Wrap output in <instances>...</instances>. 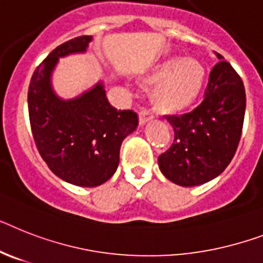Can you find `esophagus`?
<instances>
[{
	"label": "esophagus",
	"instance_id": "esophagus-1",
	"mask_svg": "<svg viewBox=\"0 0 263 263\" xmlns=\"http://www.w3.org/2000/svg\"><path fill=\"white\" fill-rule=\"evenodd\" d=\"M138 117H140V125H145V123H147L149 121H152V119H153L152 112H149L147 110H141L140 114H138Z\"/></svg>",
	"mask_w": 263,
	"mask_h": 263
}]
</instances>
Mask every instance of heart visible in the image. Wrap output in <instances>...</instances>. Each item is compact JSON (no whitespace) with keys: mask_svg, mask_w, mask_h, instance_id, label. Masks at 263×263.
I'll use <instances>...</instances> for the list:
<instances>
[{"mask_svg":"<svg viewBox=\"0 0 263 263\" xmlns=\"http://www.w3.org/2000/svg\"><path fill=\"white\" fill-rule=\"evenodd\" d=\"M146 84H156L152 101L162 114L185 111L200 97L205 82V69L197 59L172 56L157 63L144 77Z\"/></svg>","mask_w":263,"mask_h":263,"instance_id":"heart-1","label":"heart"}]
</instances>
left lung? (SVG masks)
I'll list each match as a JSON object with an SVG mask.
<instances>
[{"label":"left lung","instance_id":"1","mask_svg":"<svg viewBox=\"0 0 263 263\" xmlns=\"http://www.w3.org/2000/svg\"><path fill=\"white\" fill-rule=\"evenodd\" d=\"M211 69L204 101L191 112L166 117L175 132L172 146L158 156L162 175L181 186L218 177L239 144L246 110L243 82L223 56Z\"/></svg>","mask_w":263,"mask_h":263}]
</instances>
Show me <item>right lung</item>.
Listing matches in <instances>:
<instances>
[{"mask_svg":"<svg viewBox=\"0 0 263 263\" xmlns=\"http://www.w3.org/2000/svg\"><path fill=\"white\" fill-rule=\"evenodd\" d=\"M92 36H79L59 45L34 69L28 90L33 140L48 168L78 186L106 183L119 164L122 141L138 126L132 110L108 103L103 83L72 99H63L52 87L59 59L87 51Z\"/></svg>","mask_w":263,"mask_h":263,"instance_id":"right-lung-1","label":"right lung"}]
</instances>
